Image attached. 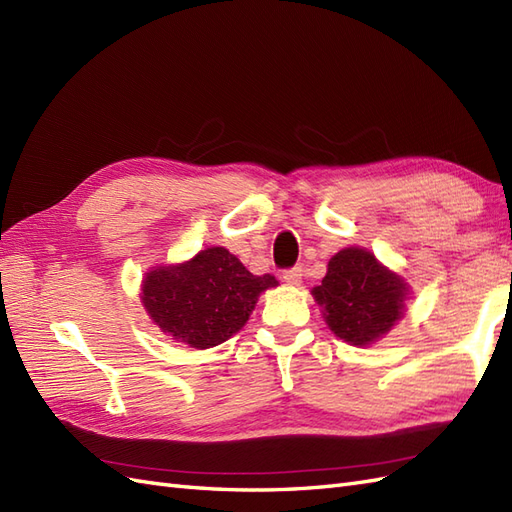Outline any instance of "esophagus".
Masks as SVG:
<instances>
[{"label":"esophagus","mask_w":512,"mask_h":512,"mask_svg":"<svg viewBox=\"0 0 512 512\" xmlns=\"http://www.w3.org/2000/svg\"><path fill=\"white\" fill-rule=\"evenodd\" d=\"M283 281L290 283V285H298L300 281H303V268L294 266V268L283 270Z\"/></svg>","instance_id":"obj_1"}]
</instances>
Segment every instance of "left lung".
<instances>
[{
	"label": "left lung",
	"mask_w": 512,
	"mask_h": 512,
	"mask_svg": "<svg viewBox=\"0 0 512 512\" xmlns=\"http://www.w3.org/2000/svg\"><path fill=\"white\" fill-rule=\"evenodd\" d=\"M329 329L350 346L374 344L404 316L406 285L359 246L331 257L322 285L311 290Z\"/></svg>",
	"instance_id": "obj_1"
}]
</instances>
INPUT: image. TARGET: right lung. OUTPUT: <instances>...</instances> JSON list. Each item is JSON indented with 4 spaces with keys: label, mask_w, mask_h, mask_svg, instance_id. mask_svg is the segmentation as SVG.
I'll use <instances>...</instances> for the list:
<instances>
[{
    "label": "right lung",
    "mask_w": 512,
    "mask_h": 512,
    "mask_svg": "<svg viewBox=\"0 0 512 512\" xmlns=\"http://www.w3.org/2000/svg\"><path fill=\"white\" fill-rule=\"evenodd\" d=\"M274 285L270 274L257 277L227 248L212 246L183 264L149 270L140 298L157 329L205 350L238 333L259 294Z\"/></svg>",
    "instance_id": "right-lung-1"
}]
</instances>
